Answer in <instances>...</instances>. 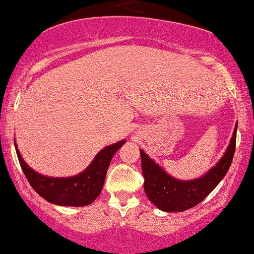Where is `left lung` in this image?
I'll list each match as a JSON object with an SVG mask.
<instances>
[{
    "label": "left lung",
    "mask_w": 254,
    "mask_h": 254,
    "mask_svg": "<svg viewBox=\"0 0 254 254\" xmlns=\"http://www.w3.org/2000/svg\"><path fill=\"white\" fill-rule=\"evenodd\" d=\"M237 126L238 123H236L231 140L220 161L196 179L175 178L140 149L142 173L144 177L143 186L148 199L165 213H180L200 203L213 192L230 168L235 154Z\"/></svg>",
    "instance_id": "1"
}]
</instances>
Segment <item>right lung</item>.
Wrapping results in <instances>:
<instances>
[{
  "label": "right lung",
  "mask_w": 254,
  "mask_h": 254,
  "mask_svg": "<svg viewBox=\"0 0 254 254\" xmlns=\"http://www.w3.org/2000/svg\"><path fill=\"white\" fill-rule=\"evenodd\" d=\"M126 143L121 140L102 149L84 171L71 177H48L34 171L24 161L15 142L19 164L32 189L48 202L58 206L84 207L102 192L110 163L114 154Z\"/></svg>",
  "instance_id": "right-lung-1"
}]
</instances>
